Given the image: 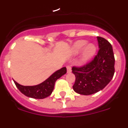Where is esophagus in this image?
I'll list each match as a JSON object with an SVG mask.
<instances>
[{"label":"esophagus","instance_id":"1","mask_svg":"<svg viewBox=\"0 0 128 128\" xmlns=\"http://www.w3.org/2000/svg\"><path fill=\"white\" fill-rule=\"evenodd\" d=\"M66 70H67L68 73H70V72H72V68H71V66L70 65H67L66 66Z\"/></svg>","mask_w":128,"mask_h":128}]
</instances>
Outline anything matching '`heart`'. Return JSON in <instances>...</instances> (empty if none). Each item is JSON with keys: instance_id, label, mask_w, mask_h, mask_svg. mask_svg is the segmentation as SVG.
I'll list each match as a JSON object with an SVG mask.
<instances>
[{"instance_id": "heart-1", "label": "heart", "mask_w": 128, "mask_h": 128, "mask_svg": "<svg viewBox=\"0 0 128 128\" xmlns=\"http://www.w3.org/2000/svg\"><path fill=\"white\" fill-rule=\"evenodd\" d=\"M86 44L87 42L86 40H78L76 42L72 47V52L74 55L78 54L83 48L81 58H80L81 63H84L90 60L96 53V46L93 44H88L87 45ZM84 46L85 47H84Z\"/></svg>"}]
</instances>
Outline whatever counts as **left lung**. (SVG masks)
Instances as JSON below:
<instances>
[{"mask_svg":"<svg viewBox=\"0 0 128 128\" xmlns=\"http://www.w3.org/2000/svg\"><path fill=\"white\" fill-rule=\"evenodd\" d=\"M99 50L91 62L80 67L73 66L76 76L73 89L78 94L91 95L98 92L112 80L115 58L112 46L105 38L98 36Z\"/></svg>","mask_w":128,"mask_h":128,"instance_id":"8db88e82","label":"left lung"}]
</instances>
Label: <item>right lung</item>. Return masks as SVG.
<instances>
[{"label":"right lung","instance_id":"obj_1","mask_svg":"<svg viewBox=\"0 0 128 128\" xmlns=\"http://www.w3.org/2000/svg\"><path fill=\"white\" fill-rule=\"evenodd\" d=\"M66 73V67L62 68L53 73L46 81L34 86L21 85L15 81H14V82L18 89L26 96L34 99H44L52 94L56 80Z\"/></svg>","mask_w":128,"mask_h":128}]
</instances>
